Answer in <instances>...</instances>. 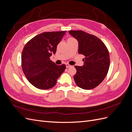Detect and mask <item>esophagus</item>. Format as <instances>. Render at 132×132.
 I'll return each mask as SVG.
<instances>
[{"mask_svg":"<svg viewBox=\"0 0 132 132\" xmlns=\"http://www.w3.org/2000/svg\"><path fill=\"white\" fill-rule=\"evenodd\" d=\"M65 65H66V67L67 68H69V67H71V65H69V64H68V63H67Z\"/></svg>","mask_w":132,"mask_h":132,"instance_id":"34e87169","label":"esophagus"}]
</instances>
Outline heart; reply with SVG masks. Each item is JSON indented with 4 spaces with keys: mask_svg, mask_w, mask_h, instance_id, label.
I'll return each mask as SVG.
<instances>
[{
    "mask_svg": "<svg viewBox=\"0 0 132 132\" xmlns=\"http://www.w3.org/2000/svg\"><path fill=\"white\" fill-rule=\"evenodd\" d=\"M74 39V38H71V37H70V38H69L68 39V40H70V39Z\"/></svg>",
    "mask_w": 132,
    "mask_h": 132,
    "instance_id": "1",
    "label": "heart"
}]
</instances>
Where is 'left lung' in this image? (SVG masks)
<instances>
[{
    "label": "left lung",
    "mask_w": 132,
    "mask_h": 132,
    "mask_svg": "<svg viewBox=\"0 0 132 132\" xmlns=\"http://www.w3.org/2000/svg\"><path fill=\"white\" fill-rule=\"evenodd\" d=\"M79 43L78 53L85 56L82 67L76 66V84L85 90L93 89L102 82L109 71V52L100 39L81 30L69 31Z\"/></svg>",
    "instance_id": "left-lung-1"
}]
</instances>
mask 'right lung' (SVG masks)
Segmentation results:
<instances>
[{"label": "right lung", "mask_w": 132, "mask_h": 132, "mask_svg": "<svg viewBox=\"0 0 132 132\" xmlns=\"http://www.w3.org/2000/svg\"><path fill=\"white\" fill-rule=\"evenodd\" d=\"M66 31L45 32L27 42L21 54V67L26 78L36 88L47 90L57 84L58 78L66 68L50 60Z\"/></svg>", "instance_id": "right-lung-1"}]
</instances>
